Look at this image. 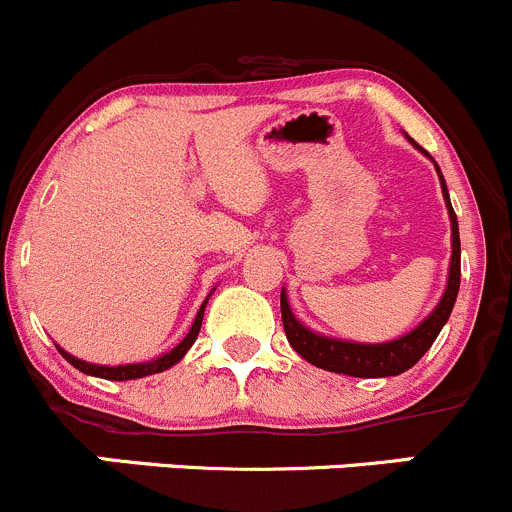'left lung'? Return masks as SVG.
Instances as JSON below:
<instances>
[{
    "instance_id": "8db88e82",
    "label": "left lung",
    "mask_w": 512,
    "mask_h": 512,
    "mask_svg": "<svg viewBox=\"0 0 512 512\" xmlns=\"http://www.w3.org/2000/svg\"><path fill=\"white\" fill-rule=\"evenodd\" d=\"M438 170V165H436ZM438 180H441L443 198H446L448 218H451V267H448V285L443 292L441 302L436 304L431 314L411 329L409 334L391 342L381 344H356L344 342V339L322 337V334L312 332L297 322L287 302V292L282 289L280 294V307H282V324H285V334L292 344V349L309 364L319 366V369L334 371V374H347L359 376V379H376V376H396L404 374L406 369L416 364L423 354L431 349L436 337L441 334L443 324L451 317V309L456 304L458 287H461V237H458V220L453 213L451 198H448L446 180H443L441 170H438Z\"/></svg>"
}]
</instances>
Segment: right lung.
Wrapping results in <instances>:
<instances>
[{
    "mask_svg": "<svg viewBox=\"0 0 512 512\" xmlns=\"http://www.w3.org/2000/svg\"><path fill=\"white\" fill-rule=\"evenodd\" d=\"M210 299V297H208ZM208 299H205L203 304H200L198 309V317H195L193 327H190V332L185 334L183 342L178 344V347L170 349L168 354L158 356V359L153 361H143V364H121V366H101V364H89V361H81L76 359V356H71L69 352H64V349L59 347L61 356H64L66 361H69L71 366H76L79 371H84V374L89 376H98V379H108V381H128V379H141V376H151V374H158V371H165L170 369L173 364H178L180 359H183L185 352H188L190 347H193V342L198 339V332H200V324H203V314H205V304H208Z\"/></svg>",
    "mask_w": 512,
    "mask_h": 512,
    "instance_id": "1",
    "label": "right lung"
}]
</instances>
